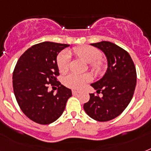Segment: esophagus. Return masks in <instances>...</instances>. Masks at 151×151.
Returning <instances> with one entry per match:
<instances>
[{"mask_svg": "<svg viewBox=\"0 0 151 151\" xmlns=\"http://www.w3.org/2000/svg\"><path fill=\"white\" fill-rule=\"evenodd\" d=\"M72 93H73V95H78L80 93V92H79V91H76V90H73V91H72Z\"/></svg>", "mask_w": 151, "mask_h": 151, "instance_id": "1", "label": "esophagus"}]
</instances>
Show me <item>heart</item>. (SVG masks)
Wrapping results in <instances>:
<instances>
[{"instance_id":"heart-1","label":"heart","mask_w":151,"mask_h":151,"mask_svg":"<svg viewBox=\"0 0 151 151\" xmlns=\"http://www.w3.org/2000/svg\"><path fill=\"white\" fill-rule=\"evenodd\" d=\"M78 57L85 60L88 63H91V67L94 71H99L101 69L100 64L98 63L102 56L101 52L96 48L90 46H81L74 48L73 50ZM57 67L60 73H64L68 70L70 63V54L66 51H63L57 56ZM92 80V77L88 73L78 75L70 73L63 78V82L66 87L73 89H81L85 86L88 82Z\"/></svg>"}]
</instances>
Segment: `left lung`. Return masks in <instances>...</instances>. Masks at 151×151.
Segmentation results:
<instances>
[{"label": "left lung", "instance_id": "8db88e82", "mask_svg": "<svg viewBox=\"0 0 151 151\" xmlns=\"http://www.w3.org/2000/svg\"><path fill=\"white\" fill-rule=\"evenodd\" d=\"M104 53L107 69L103 78L91 84L97 95L89 94L84 110L98 122H107L119 116L132 99L136 85V70L130 55L110 41L91 44ZM100 91L103 94L99 97Z\"/></svg>", "mask_w": 151, "mask_h": 151}]
</instances>
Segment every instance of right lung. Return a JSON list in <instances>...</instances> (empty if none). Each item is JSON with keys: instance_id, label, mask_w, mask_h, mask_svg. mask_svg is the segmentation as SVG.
<instances>
[{"instance_id": "right-lung-1", "label": "right lung", "mask_w": 151, "mask_h": 151, "mask_svg": "<svg viewBox=\"0 0 151 151\" xmlns=\"http://www.w3.org/2000/svg\"><path fill=\"white\" fill-rule=\"evenodd\" d=\"M66 44L45 41L28 48L20 56L12 75L14 94L24 114L41 124L56 121L66 107L72 92L58 81L57 55L69 47ZM58 87L57 94L48 85Z\"/></svg>"}]
</instances>
